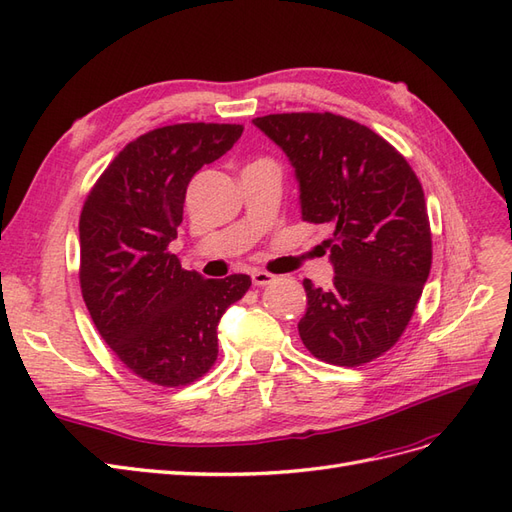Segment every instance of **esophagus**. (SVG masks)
Segmentation results:
<instances>
[{"label": "esophagus", "mask_w": 512, "mask_h": 512, "mask_svg": "<svg viewBox=\"0 0 512 512\" xmlns=\"http://www.w3.org/2000/svg\"><path fill=\"white\" fill-rule=\"evenodd\" d=\"M275 280V275H271V273H267V271H254L252 273V284L254 286H267V284H271Z\"/></svg>", "instance_id": "1"}]
</instances>
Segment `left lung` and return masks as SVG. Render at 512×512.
Listing matches in <instances>:
<instances>
[{
	"label": "left lung",
	"instance_id": "left-lung-1",
	"mask_svg": "<svg viewBox=\"0 0 512 512\" xmlns=\"http://www.w3.org/2000/svg\"><path fill=\"white\" fill-rule=\"evenodd\" d=\"M280 147L299 183L301 218L327 224L331 288L305 280V348L356 367L395 346L431 269L425 194L414 170L374 130L333 113L252 119Z\"/></svg>",
	"mask_w": 512,
	"mask_h": 512
}]
</instances>
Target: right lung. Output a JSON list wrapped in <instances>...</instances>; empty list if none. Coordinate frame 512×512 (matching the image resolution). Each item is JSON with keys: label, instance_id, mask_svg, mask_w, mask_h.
<instances>
[{"label": "right lung", "instance_id": "obj_1", "mask_svg": "<svg viewBox=\"0 0 512 512\" xmlns=\"http://www.w3.org/2000/svg\"><path fill=\"white\" fill-rule=\"evenodd\" d=\"M239 123H177L123 147L87 196L79 222L81 290L104 342L160 386L198 380L218 359V324L250 275L205 280L166 252L188 183L241 138Z\"/></svg>", "mask_w": 512, "mask_h": 512}]
</instances>
